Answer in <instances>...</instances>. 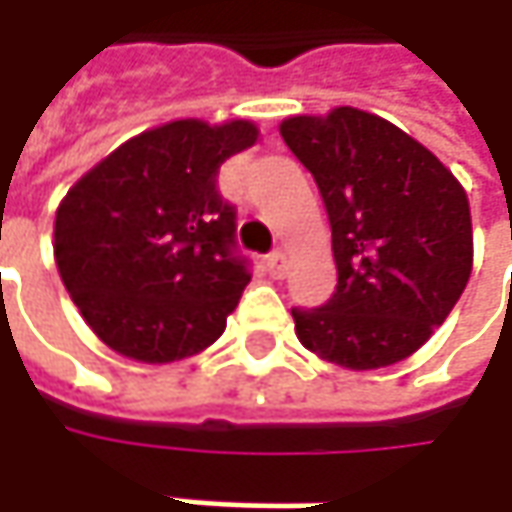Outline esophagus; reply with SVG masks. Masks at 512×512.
Listing matches in <instances>:
<instances>
[{"mask_svg":"<svg viewBox=\"0 0 512 512\" xmlns=\"http://www.w3.org/2000/svg\"><path fill=\"white\" fill-rule=\"evenodd\" d=\"M265 267L273 279H282V276L287 273V256L282 253V250H276V253H270V256L265 259Z\"/></svg>","mask_w":512,"mask_h":512,"instance_id":"esophagus-1","label":"esophagus"}]
</instances>
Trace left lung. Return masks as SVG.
I'll list each match as a JSON object with an SVG mask.
<instances>
[{"label": "left lung", "mask_w": 512, "mask_h": 512, "mask_svg": "<svg viewBox=\"0 0 512 512\" xmlns=\"http://www.w3.org/2000/svg\"><path fill=\"white\" fill-rule=\"evenodd\" d=\"M279 133L319 185L339 273L327 305L293 310L299 342L347 370L413 356L473 270L464 187L422 142L367 110L290 116Z\"/></svg>", "instance_id": "obj_1"}]
</instances>
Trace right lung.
Masks as SVG:
<instances>
[{"label": "right lung", "instance_id": "right-lung-1", "mask_svg": "<svg viewBox=\"0 0 512 512\" xmlns=\"http://www.w3.org/2000/svg\"><path fill=\"white\" fill-rule=\"evenodd\" d=\"M256 139L247 119H176L119 145L59 202V276L119 356L179 362L225 333L250 273L233 253L236 210L216 176Z\"/></svg>", "mask_w": 512, "mask_h": 512}]
</instances>
